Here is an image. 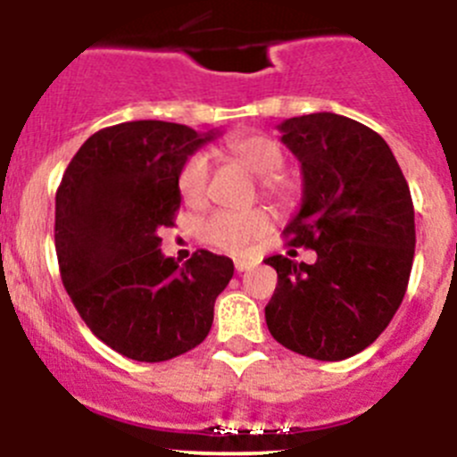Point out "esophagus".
Masks as SVG:
<instances>
[{
  "mask_svg": "<svg viewBox=\"0 0 457 457\" xmlns=\"http://www.w3.org/2000/svg\"><path fill=\"white\" fill-rule=\"evenodd\" d=\"M234 267H237V271H247L252 267V262L245 261V258H237V261H234Z\"/></svg>",
  "mask_w": 457,
  "mask_h": 457,
  "instance_id": "esophagus-1",
  "label": "esophagus"
}]
</instances>
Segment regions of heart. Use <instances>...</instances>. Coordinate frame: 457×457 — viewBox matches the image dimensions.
<instances>
[{
  "label": "heart",
  "instance_id": "obj_1",
  "mask_svg": "<svg viewBox=\"0 0 457 457\" xmlns=\"http://www.w3.org/2000/svg\"><path fill=\"white\" fill-rule=\"evenodd\" d=\"M225 152L238 165L258 177L261 192L274 205H289L296 196L298 183L292 174L283 172L285 154L278 141L267 135H237L225 141ZM207 179H210V163L205 154H192L181 165L177 186L179 195L190 205H199L205 201ZM271 228L270 214L261 207L247 212H214L201 223V237L210 245L223 252L241 254L247 247L261 241Z\"/></svg>",
  "mask_w": 457,
  "mask_h": 457
}]
</instances>
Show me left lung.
<instances>
[{
  "label": "left lung",
  "instance_id": "left-lung-1",
  "mask_svg": "<svg viewBox=\"0 0 457 457\" xmlns=\"http://www.w3.org/2000/svg\"><path fill=\"white\" fill-rule=\"evenodd\" d=\"M278 132L303 172L301 210L283 234L289 247L316 250V262L265 258L278 274L267 329L301 356L345 361L385 331L407 292L411 192L386 141L353 119L303 114Z\"/></svg>",
  "mask_w": 457,
  "mask_h": 457
}]
</instances>
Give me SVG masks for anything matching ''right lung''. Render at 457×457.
Wrapping results in <instances>:
<instances>
[{
    "label": "right lung",
    "instance_id": "obj_1",
    "mask_svg": "<svg viewBox=\"0 0 457 457\" xmlns=\"http://www.w3.org/2000/svg\"><path fill=\"white\" fill-rule=\"evenodd\" d=\"M216 135L119 123L95 132L63 172L54 199L63 287L92 334L132 361H170L201 345L234 274L228 256L199 250L179 265L159 250V229L181 205V165Z\"/></svg>",
    "mask_w": 457,
    "mask_h": 457
}]
</instances>
